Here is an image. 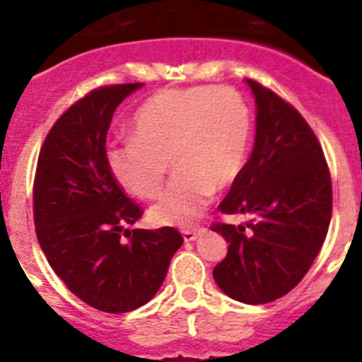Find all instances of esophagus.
Returning a JSON list of instances; mask_svg holds the SVG:
<instances>
[{"mask_svg": "<svg viewBox=\"0 0 362 362\" xmlns=\"http://www.w3.org/2000/svg\"><path fill=\"white\" fill-rule=\"evenodd\" d=\"M201 233L203 229H186V231H182V237H184V242H193L201 237Z\"/></svg>", "mask_w": 362, "mask_h": 362, "instance_id": "1", "label": "esophagus"}]
</instances>
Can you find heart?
Instances as JSON below:
<instances>
[{"instance_id": "b5f03b06", "label": "heart", "mask_w": 362, "mask_h": 362, "mask_svg": "<svg viewBox=\"0 0 362 362\" xmlns=\"http://www.w3.org/2000/svg\"><path fill=\"white\" fill-rule=\"evenodd\" d=\"M133 131L109 142V170L125 192L152 199L170 159L176 176L148 216L156 226L186 227L203 214L212 193L240 178L252 112L233 88H175L153 93L139 107Z\"/></svg>"}]
</instances>
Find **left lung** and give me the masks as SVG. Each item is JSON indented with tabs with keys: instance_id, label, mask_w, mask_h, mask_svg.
<instances>
[{
	"instance_id": "left-lung-1",
	"label": "left lung",
	"mask_w": 362,
	"mask_h": 362,
	"mask_svg": "<svg viewBox=\"0 0 362 362\" xmlns=\"http://www.w3.org/2000/svg\"><path fill=\"white\" fill-rule=\"evenodd\" d=\"M246 84L257 109L253 152L218 209L250 220L212 227L229 242L212 274L227 297L264 304L291 291L314 263L331 223L332 186L303 116L259 82Z\"/></svg>"
}]
</instances>
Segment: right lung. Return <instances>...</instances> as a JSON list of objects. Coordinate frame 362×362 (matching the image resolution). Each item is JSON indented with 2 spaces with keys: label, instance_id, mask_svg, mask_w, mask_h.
<instances>
[{
  "label": "right lung",
  "instance_id": "add662e5",
  "mask_svg": "<svg viewBox=\"0 0 362 362\" xmlns=\"http://www.w3.org/2000/svg\"><path fill=\"white\" fill-rule=\"evenodd\" d=\"M141 86L98 88L59 116L39 153L33 186L37 238L48 264L71 293L109 314L152 300L184 242L173 227L133 229V235L125 229L142 212L125 197L105 158L115 110Z\"/></svg>",
  "mask_w": 362,
  "mask_h": 362
}]
</instances>
